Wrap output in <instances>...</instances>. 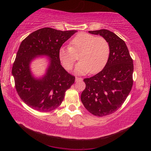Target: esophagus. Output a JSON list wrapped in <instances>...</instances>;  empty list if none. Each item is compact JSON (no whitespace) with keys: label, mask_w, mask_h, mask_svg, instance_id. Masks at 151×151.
Masks as SVG:
<instances>
[{"label":"esophagus","mask_w":151,"mask_h":151,"mask_svg":"<svg viewBox=\"0 0 151 151\" xmlns=\"http://www.w3.org/2000/svg\"><path fill=\"white\" fill-rule=\"evenodd\" d=\"M76 81L78 82V81H82V78L81 77H76Z\"/></svg>","instance_id":"34e87169"}]
</instances>
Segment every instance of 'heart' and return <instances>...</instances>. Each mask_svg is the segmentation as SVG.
Here are the masks:
<instances>
[{
  "mask_svg": "<svg viewBox=\"0 0 151 151\" xmlns=\"http://www.w3.org/2000/svg\"><path fill=\"white\" fill-rule=\"evenodd\" d=\"M110 45L104 37L81 32L70 41V47H62L59 58L63 67L70 70L76 60V54L81 52L75 72L97 73L104 68L110 56Z\"/></svg>",
  "mask_w": 151,
  "mask_h": 151,
  "instance_id": "heart-1",
  "label": "heart"
}]
</instances>
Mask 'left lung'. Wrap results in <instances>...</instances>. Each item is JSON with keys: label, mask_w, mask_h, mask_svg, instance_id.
I'll list each match as a JSON object with an SVG mask.
<instances>
[{"label": "left lung", "mask_w": 151, "mask_h": 151, "mask_svg": "<svg viewBox=\"0 0 151 151\" xmlns=\"http://www.w3.org/2000/svg\"><path fill=\"white\" fill-rule=\"evenodd\" d=\"M89 32L104 37L110 52L104 69L84 80L86 88L81 101L91 114L103 117L117 111L130 93L133 85V60L126 43L114 32L105 29Z\"/></svg>", "instance_id": "1"}]
</instances>
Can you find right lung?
<instances>
[{
  "mask_svg": "<svg viewBox=\"0 0 151 151\" xmlns=\"http://www.w3.org/2000/svg\"><path fill=\"white\" fill-rule=\"evenodd\" d=\"M76 30L61 31L43 28L31 33L22 41L12 67L16 91L21 100L37 111L47 112L59 107L65 91L75 82V77L62 66L59 50ZM50 58L47 72L42 78L31 75L29 63L35 57Z\"/></svg>",
  "mask_w": 151,
  "mask_h": 151,
  "instance_id": "1",
  "label": "right lung"
}]
</instances>
